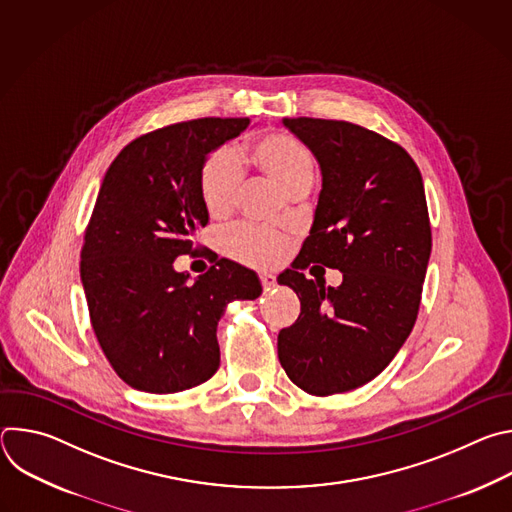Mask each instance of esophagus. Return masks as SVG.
<instances>
[{
    "label": "esophagus",
    "mask_w": 512,
    "mask_h": 512,
    "mask_svg": "<svg viewBox=\"0 0 512 512\" xmlns=\"http://www.w3.org/2000/svg\"><path fill=\"white\" fill-rule=\"evenodd\" d=\"M259 277H261V285H263V289H267V291H269V289H273V287H275V283H277L275 275H273V273H269V271H263Z\"/></svg>",
    "instance_id": "obj_1"
}]
</instances>
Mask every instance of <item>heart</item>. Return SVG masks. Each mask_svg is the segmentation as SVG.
Returning <instances> with one entry per match:
<instances>
[{
	"mask_svg": "<svg viewBox=\"0 0 512 512\" xmlns=\"http://www.w3.org/2000/svg\"><path fill=\"white\" fill-rule=\"evenodd\" d=\"M249 160L285 194L298 188H310L316 176V162L306 145L281 131L259 135L251 143ZM198 186L210 214H227L241 188V168L237 160L225 150L212 152L200 168ZM285 249L287 243L281 235L251 225L237 227L227 235V251L235 259L251 265H273L285 255Z\"/></svg>",
	"mask_w": 512,
	"mask_h": 512,
	"instance_id": "heart-1",
	"label": "heart"
}]
</instances>
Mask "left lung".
Returning a JSON list of instances; mask_svg holds the SVG:
<instances>
[{
  "label": "left lung",
  "mask_w": 512,
  "mask_h": 512,
  "mask_svg": "<svg viewBox=\"0 0 512 512\" xmlns=\"http://www.w3.org/2000/svg\"><path fill=\"white\" fill-rule=\"evenodd\" d=\"M283 125L318 160L322 190L310 237L277 277L302 304L296 324L279 332L277 354L302 391L326 397L373 381L411 334L431 253L429 214L419 168L401 145L348 121L285 117ZM310 262L338 268L343 283L308 280L301 271Z\"/></svg>",
  "instance_id": "obj_1"
}]
</instances>
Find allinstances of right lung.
I'll return each instance as SVG.
<instances>
[{
    "instance_id": "add662e5",
    "label": "right lung",
    "mask_w": 512,
    "mask_h": 512,
    "mask_svg": "<svg viewBox=\"0 0 512 512\" xmlns=\"http://www.w3.org/2000/svg\"><path fill=\"white\" fill-rule=\"evenodd\" d=\"M249 127L247 117H204L133 139L109 166L81 251L95 336L133 389L178 393L221 364L216 326L227 306L261 296L255 271L221 259L204 275L176 271L208 225L200 168Z\"/></svg>"
}]
</instances>
